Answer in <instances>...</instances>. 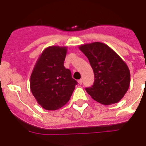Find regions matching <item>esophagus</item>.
<instances>
[{"instance_id": "obj_1", "label": "esophagus", "mask_w": 146, "mask_h": 146, "mask_svg": "<svg viewBox=\"0 0 146 146\" xmlns=\"http://www.w3.org/2000/svg\"><path fill=\"white\" fill-rule=\"evenodd\" d=\"M78 82L79 84L81 85V84H82V83H83V80H82V79H80V80H78Z\"/></svg>"}]
</instances>
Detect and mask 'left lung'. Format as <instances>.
Returning a JSON list of instances; mask_svg holds the SVG:
<instances>
[{"instance_id": "1", "label": "left lung", "mask_w": 146, "mask_h": 146, "mask_svg": "<svg viewBox=\"0 0 146 146\" xmlns=\"http://www.w3.org/2000/svg\"><path fill=\"white\" fill-rule=\"evenodd\" d=\"M93 70L95 81L86 90L93 100L111 105L123 98L131 82V73L125 61L106 44L100 42L80 45Z\"/></svg>"}]
</instances>
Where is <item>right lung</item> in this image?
<instances>
[{"mask_svg":"<svg viewBox=\"0 0 146 146\" xmlns=\"http://www.w3.org/2000/svg\"><path fill=\"white\" fill-rule=\"evenodd\" d=\"M66 46H52L43 50L34 66L30 86L38 103L48 111H56L70 100L77 81L64 66Z\"/></svg>","mask_w":146,"mask_h":146,"instance_id":"obj_1","label":"right lung"}]
</instances>
